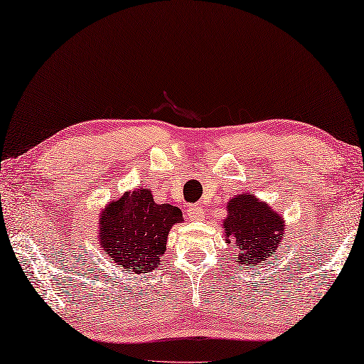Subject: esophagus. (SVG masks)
<instances>
[{
    "label": "esophagus",
    "instance_id": "esophagus-1",
    "mask_svg": "<svg viewBox=\"0 0 364 364\" xmlns=\"http://www.w3.org/2000/svg\"><path fill=\"white\" fill-rule=\"evenodd\" d=\"M187 216H188L190 221H203L205 211H203V208H201V206L192 205V206H188Z\"/></svg>",
    "mask_w": 364,
    "mask_h": 364
}]
</instances>
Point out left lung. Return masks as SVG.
<instances>
[{
    "mask_svg": "<svg viewBox=\"0 0 364 364\" xmlns=\"http://www.w3.org/2000/svg\"><path fill=\"white\" fill-rule=\"evenodd\" d=\"M223 225L225 242L234 247L232 256L238 264L248 266L269 259L285 229L281 214L245 192L230 198Z\"/></svg>",
    "mask_w": 364,
    "mask_h": 364,
    "instance_id": "obj_1",
    "label": "left lung"
}]
</instances>
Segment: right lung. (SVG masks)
Masks as SVG:
<instances>
[{
	"label": "right lung",
	"mask_w": 364,
	"mask_h": 364,
	"mask_svg": "<svg viewBox=\"0 0 364 364\" xmlns=\"http://www.w3.org/2000/svg\"><path fill=\"white\" fill-rule=\"evenodd\" d=\"M182 219L177 206L154 203L148 188L126 192L100 214L101 248L126 271L150 272L163 261L171 228Z\"/></svg>",
	"instance_id": "1"
}]
</instances>
